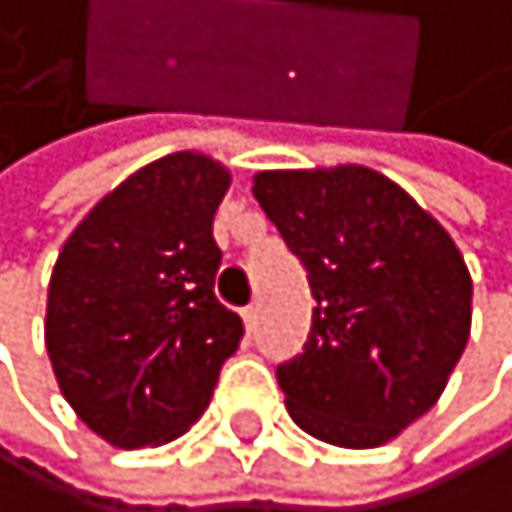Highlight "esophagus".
Segmentation results:
<instances>
[{"label":"esophagus","mask_w":512,"mask_h":512,"mask_svg":"<svg viewBox=\"0 0 512 512\" xmlns=\"http://www.w3.org/2000/svg\"><path fill=\"white\" fill-rule=\"evenodd\" d=\"M240 315H243L246 332H253V329H256V319H259V305H246V309H243Z\"/></svg>","instance_id":"obj_1"}]
</instances>
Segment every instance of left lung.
<instances>
[{
	"label": "left lung",
	"mask_w": 512,
	"mask_h": 512,
	"mask_svg": "<svg viewBox=\"0 0 512 512\" xmlns=\"http://www.w3.org/2000/svg\"><path fill=\"white\" fill-rule=\"evenodd\" d=\"M253 197L315 296L302 355L276 368L289 418L325 444H388L434 408L467 348L464 256L371 167L263 170Z\"/></svg>",
	"instance_id": "1"
}]
</instances>
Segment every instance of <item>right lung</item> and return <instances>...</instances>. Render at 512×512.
<instances>
[{
    "label": "right lung",
    "instance_id": "obj_1",
    "mask_svg": "<svg viewBox=\"0 0 512 512\" xmlns=\"http://www.w3.org/2000/svg\"><path fill=\"white\" fill-rule=\"evenodd\" d=\"M230 170L167 154L75 226L48 282L45 348L58 388L98 437L134 451L207 411L243 322L213 296V213Z\"/></svg>",
    "mask_w": 512,
    "mask_h": 512
}]
</instances>
